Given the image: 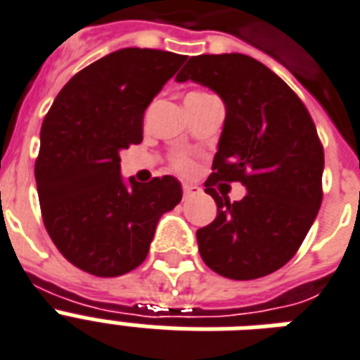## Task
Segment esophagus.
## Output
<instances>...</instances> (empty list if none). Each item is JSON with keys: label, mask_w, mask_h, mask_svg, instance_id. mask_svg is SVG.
<instances>
[{"label": "esophagus", "mask_w": 360, "mask_h": 360, "mask_svg": "<svg viewBox=\"0 0 360 360\" xmlns=\"http://www.w3.org/2000/svg\"><path fill=\"white\" fill-rule=\"evenodd\" d=\"M182 191H184V197H193V195L200 193V188H197V186H191V184H184Z\"/></svg>", "instance_id": "esophagus-1"}]
</instances>
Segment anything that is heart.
<instances>
[{"label":"heart","mask_w":360,"mask_h":360,"mask_svg":"<svg viewBox=\"0 0 360 360\" xmlns=\"http://www.w3.org/2000/svg\"><path fill=\"white\" fill-rule=\"evenodd\" d=\"M188 97H193V99H205V97H214L212 94H206V91H193V94H189ZM171 169L178 174H184V176H189V174H193L197 165H195V161L186 154H176L172 155L171 160Z\"/></svg>","instance_id":"heart-1"}]
</instances>
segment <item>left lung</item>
<instances>
[{"label": "left lung", "mask_w": 360, "mask_h": 360, "mask_svg": "<svg viewBox=\"0 0 360 360\" xmlns=\"http://www.w3.org/2000/svg\"><path fill=\"white\" fill-rule=\"evenodd\" d=\"M216 91L227 116L205 191L218 216L197 231L202 261L231 280L272 274L299 252L323 199V144L308 108L283 80L244 54L189 58L176 77ZM240 181L238 203L213 186Z\"/></svg>", "instance_id": "left-lung-1"}]
</instances>
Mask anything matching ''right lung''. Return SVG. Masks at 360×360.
Masks as SVG:
<instances>
[{
    "instance_id": "obj_1",
    "label": "right lung",
    "mask_w": 360,
    "mask_h": 360,
    "mask_svg": "<svg viewBox=\"0 0 360 360\" xmlns=\"http://www.w3.org/2000/svg\"><path fill=\"white\" fill-rule=\"evenodd\" d=\"M188 56L122 49L69 80L41 125L35 161L44 227L77 269L114 278L146 259L155 225L182 199L176 178L120 176V152L141 144L142 120Z\"/></svg>"
}]
</instances>
